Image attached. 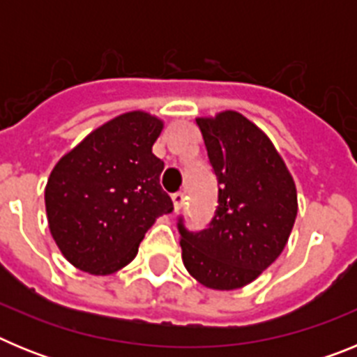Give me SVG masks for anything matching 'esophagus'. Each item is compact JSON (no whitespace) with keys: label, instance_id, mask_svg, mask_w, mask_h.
<instances>
[{"label":"esophagus","instance_id":"1","mask_svg":"<svg viewBox=\"0 0 357 357\" xmlns=\"http://www.w3.org/2000/svg\"><path fill=\"white\" fill-rule=\"evenodd\" d=\"M172 200H173V207L175 211H181L185 204V195L182 191H176V193L172 195Z\"/></svg>","mask_w":357,"mask_h":357}]
</instances>
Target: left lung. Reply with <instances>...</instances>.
<instances>
[{
  "instance_id": "left-lung-1",
  "label": "left lung",
  "mask_w": 357,
  "mask_h": 357,
  "mask_svg": "<svg viewBox=\"0 0 357 357\" xmlns=\"http://www.w3.org/2000/svg\"><path fill=\"white\" fill-rule=\"evenodd\" d=\"M218 182V206L204 230L178 216L182 261L213 289H236L261 275L284 250L296 218V189L266 135L234 110L198 118Z\"/></svg>"
}]
</instances>
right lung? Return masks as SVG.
<instances>
[{"label":"right lung","instance_id":"add662e5","mask_svg":"<svg viewBox=\"0 0 357 357\" xmlns=\"http://www.w3.org/2000/svg\"><path fill=\"white\" fill-rule=\"evenodd\" d=\"M162 121L127 112L66 153L44 191L52 236L73 266L107 275L127 266L155 218L173 202L160 188L164 162L151 153Z\"/></svg>","mask_w":357,"mask_h":357}]
</instances>
